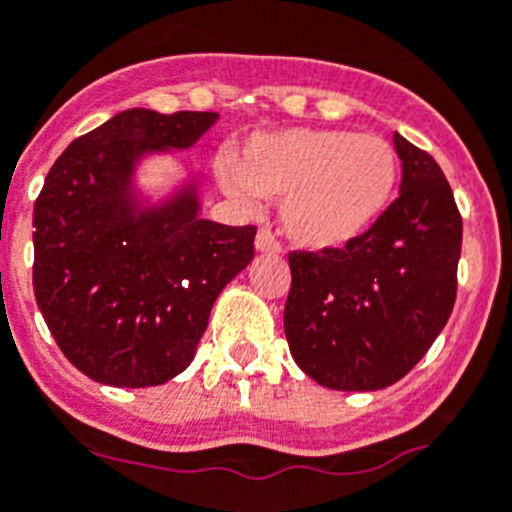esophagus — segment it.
Listing matches in <instances>:
<instances>
[{"label": "esophagus", "instance_id": "1", "mask_svg": "<svg viewBox=\"0 0 512 512\" xmlns=\"http://www.w3.org/2000/svg\"><path fill=\"white\" fill-rule=\"evenodd\" d=\"M256 251L259 253H281L279 241H276L274 233H271L269 228H261V231L256 233Z\"/></svg>", "mask_w": 512, "mask_h": 512}]
</instances>
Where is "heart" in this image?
<instances>
[{
    "instance_id": "1",
    "label": "heart",
    "mask_w": 512,
    "mask_h": 512,
    "mask_svg": "<svg viewBox=\"0 0 512 512\" xmlns=\"http://www.w3.org/2000/svg\"><path fill=\"white\" fill-rule=\"evenodd\" d=\"M398 154L378 134L348 129L259 131L218 180L236 203L281 200V225L304 251H340L373 228L393 203Z\"/></svg>"
}]
</instances>
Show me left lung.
I'll list each match as a JSON object with an SVG mask.
<instances>
[{
	"instance_id": "8db88e82",
	"label": "left lung",
	"mask_w": 512,
	"mask_h": 512,
	"mask_svg": "<svg viewBox=\"0 0 512 512\" xmlns=\"http://www.w3.org/2000/svg\"><path fill=\"white\" fill-rule=\"evenodd\" d=\"M401 190L350 246L292 253L284 307L292 358L332 391H381L437 340L457 297L462 218L434 157L393 137Z\"/></svg>"
}]
</instances>
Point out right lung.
Returning <instances> with one entry per match:
<instances>
[{"label": "right lung", "instance_id": "add662e5", "mask_svg": "<svg viewBox=\"0 0 512 512\" xmlns=\"http://www.w3.org/2000/svg\"><path fill=\"white\" fill-rule=\"evenodd\" d=\"M213 111L126 109L68 144L32 210L35 287L50 335L91 381L162 386L195 358L210 309L253 259L256 228L203 215L205 177L142 185L154 157L208 134Z\"/></svg>", "mask_w": 512, "mask_h": 512}]
</instances>
